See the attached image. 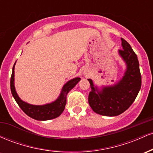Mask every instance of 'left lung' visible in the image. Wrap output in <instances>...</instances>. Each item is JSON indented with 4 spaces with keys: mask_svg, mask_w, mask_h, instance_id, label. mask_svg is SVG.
Here are the masks:
<instances>
[{
    "mask_svg": "<svg viewBox=\"0 0 153 153\" xmlns=\"http://www.w3.org/2000/svg\"><path fill=\"white\" fill-rule=\"evenodd\" d=\"M122 50L118 51L126 65L122 78L111 85H95L91 79H88L91 91L88 95V103L93 111L106 117L118 116L129 108L134 102L141 88V74L137 57L129 43L121 39Z\"/></svg>",
    "mask_w": 153,
    "mask_h": 153,
    "instance_id": "obj_1",
    "label": "left lung"
}]
</instances>
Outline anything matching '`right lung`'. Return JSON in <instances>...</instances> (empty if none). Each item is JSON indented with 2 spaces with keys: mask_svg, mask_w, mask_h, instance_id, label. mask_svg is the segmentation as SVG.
I'll use <instances>...</instances> for the list:
<instances>
[{
  "mask_svg": "<svg viewBox=\"0 0 153 153\" xmlns=\"http://www.w3.org/2000/svg\"><path fill=\"white\" fill-rule=\"evenodd\" d=\"M15 65L12 70V75L10 78V91L15 101L22 108L23 111L30 117L31 118L39 121H47L58 117L62 113L66 105V98L69 91L73 89L76 84L80 80L79 77L71 79L63 85L58 98L52 102L44 105H33L28 103L20 99L17 94L14 85V68Z\"/></svg>",
  "mask_w": 153,
  "mask_h": 153,
  "instance_id": "obj_1",
  "label": "right lung"
}]
</instances>
